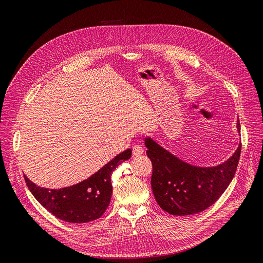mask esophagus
<instances>
[{
    "label": "esophagus",
    "mask_w": 263,
    "mask_h": 263,
    "mask_svg": "<svg viewBox=\"0 0 263 263\" xmlns=\"http://www.w3.org/2000/svg\"><path fill=\"white\" fill-rule=\"evenodd\" d=\"M142 154H144V148H142L141 146L136 145V146L133 147V155L134 156H140Z\"/></svg>",
    "instance_id": "1"
}]
</instances>
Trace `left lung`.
I'll return each mask as SVG.
<instances>
[{
  "instance_id": "obj_1",
  "label": "left lung",
  "mask_w": 263,
  "mask_h": 263,
  "mask_svg": "<svg viewBox=\"0 0 263 263\" xmlns=\"http://www.w3.org/2000/svg\"><path fill=\"white\" fill-rule=\"evenodd\" d=\"M237 132L240 124L237 121ZM147 156L153 163L151 189L160 208L171 215L201 213L216 202L232 182L239 161L241 142L226 161L214 166L190 164L147 136Z\"/></svg>"
}]
</instances>
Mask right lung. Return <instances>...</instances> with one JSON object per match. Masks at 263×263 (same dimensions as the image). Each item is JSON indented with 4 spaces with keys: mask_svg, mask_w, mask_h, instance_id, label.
Segmentation results:
<instances>
[{
    "mask_svg": "<svg viewBox=\"0 0 263 263\" xmlns=\"http://www.w3.org/2000/svg\"><path fill=\"white\" fill-rule=\"evenodd\" d=\"M130 157L132 150L127 149L90 178L59 190L41 187L26 176L24 178L31 194L53 216L72 224H83L98 219L104 214L113 193L110 174L118 164Z\"/></svg>",
    "mask_w": 263,
    "mask_h": 263,
    "instance_id": "add662e5",
    "label": "right lung"
}]
</instances>
